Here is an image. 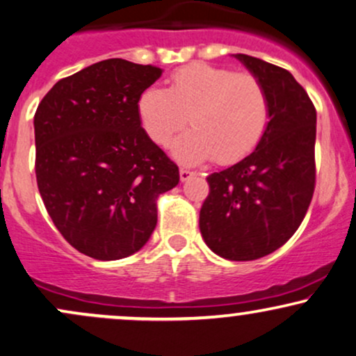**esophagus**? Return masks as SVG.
Returning a JSON list of instances; mask_svg holds the SVG:
<instances>
[{"label":"esophagus","mask_w":356,"mask_h":356,"mask_svg":"<svg viewBox=\"0 0 356 356\" xmlns=\"http://www.w3.org/2000/svg\"><path fill=\"white\" fill-rule=\"evenodd\" d=\"M179 175H181V181L186 182V181H189L191 177H194L195 172H192V170H189V169H184L182 167V169L179 170Z\"/></svg>","instance_id":"34e87169"}]
</instances>
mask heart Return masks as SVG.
<instances>
[{"label": "heart", "instance_id": "b5f03b06", "mask_svg": "<svg viewBox=\"0 0 356 356\" xmlns=\"http://www.w3.org/2000/svg\"><path fill=\"white\" fill-rule=\"evenodd\" d=\"M191 129L170 143L184 164L213 159L232 164L259 145L270 121V101L264 84L250 72L194 63L174 71L169 89H144L137 115L147 137L165 144L187 121Z\"/></svg>", "mask_w": 356, "mask_h": 356}]
</instances>
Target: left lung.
<instances>
[{
    "instance_id": "8db88e82",
    "label": "left lung",
    "mask_w": 356,
    "mask_h": 356,
    "mask_svg": "<svg viewBox=\"0 0 356 356\" xmlns=\"http://www.w3.org/2000/svg\"><path fill=\"white\" fill-rule=\"evenodd\" d=\"M235 58L264 84L270 121L254 152L209 175L199 227L213 254L243 262L280 248L305 217L315 191L316 111L284 67Z\"/></svg>"
}]
</instances>
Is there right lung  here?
Instances as JSON below:
<instances>
[{"label": "right lung", "instance_id": "obj_1", "mask_svg": "<svg viewBox=\"0 0 356 356\" xmlns=\"http://www.w3.org/2000/svg\"><path fill=\"white\" fill-rule=\"evenodd\" d=\"M157 66L106 59L58 81L34 114L36 181L56 229L81 254L119 260L145 245L179 167L145 134L140 92Z\"/></svg>", "mask_w": 356, "mask_h": 356}]
</instances>
